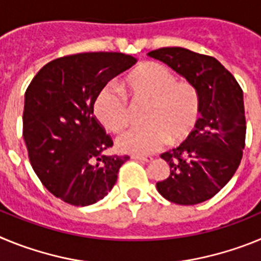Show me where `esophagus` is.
<instances>
[{
	"label": "esophagus",
	"instance_id": "obj_1",
	"mask_svg": "<svg viewBox=\"0 0 261 261\" xmlns=\"http://www.w3.org/2000/svg\"><path fill=\"white\" fill-rule=\"evenodd\" d=\"M132 159H137V161H141V162H151L153 161V156L150 155H132Z\"/></svg>",
	"mask_w": 261,
	"mask_h": 261
}]
</instances>
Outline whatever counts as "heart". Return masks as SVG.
<instances>
[{"label":"heart","mask_w":261,"mask_h":261,"mask_svg":"<svg viewBox=\"0 0 261 261\" xmlns=\"http://www.w3.org/2000/svg\"><path fill=\"white\" fill-rule=\"evenodd\" d=\"M121 89L133 107L146 105L141 121L120 136L119 150L149 154L167 140L175 145L192 135L201 115V96L190 81H177L176 74L158 62H142L121 80ZM94 115L107 130L119 133L130 121V106L112 87L99 90L94 99Z\"/></svg>","instance_id":"b5f03b06"}]
</instances>
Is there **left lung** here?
<instances>
[{"label":"left lung","instance_id":"left-lung-1","mask_svg":"<svg viewBox=\"0 0 261 261\" xmlns=\"http://www.w3.org/2000/svg\"><path fill=\"white\" fill-rule=\"evenodd\" d=\"M197 87L201 117L192 135L161 154L170 175L156 183L168 201L195 205L220 192L239 167L246 141L243 91L218 60L180 47L147 53Z\"/></svg>","mask_w":261,"mask_h":261}]
</instances>
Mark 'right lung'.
<instances>
[{"instance_id":"add662e5","label":"right lung","mask_w":261,"mask_h":261,"mask_svg":"<svg viewBox=\"0 0 261 261\" xmlns=\"http://www.w3.org/2000/svg\"><path fill=\"white\" fill-rule=\"evenodd\" d=\"M137 60L119 52L70 55L48 62L24 94L23 138L34 171L52 195L75 206L108 195L128 155H105L114 145L94 116V99Z\"/></svg>"}]
</instances>
